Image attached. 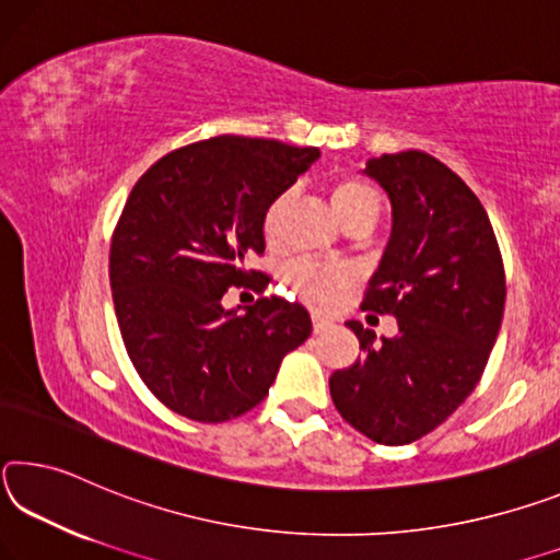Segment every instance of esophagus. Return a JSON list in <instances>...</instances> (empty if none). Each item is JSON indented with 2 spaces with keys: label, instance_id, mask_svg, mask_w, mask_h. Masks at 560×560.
Returning <instances> with one entry per match:
<instances>
[{
  "label": "esophagus",
  "instance_id": "obj_1",
  "mask_svg": "<svg viewBox=\"0 0 560 560\" xmlns=\"http://www.w3.org/2000/svg\"><path fill=\"white\" fill-rule=\"evenodd\" d=\"M332 325V319H329L327 315H323V313H313V329L315 332H325V329Z\"/></svg>",
  "mask_w": 560,
  "mask_h": 560
}]
</instances>
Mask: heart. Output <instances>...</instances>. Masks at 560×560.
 <instances>
[{
  "label": "heart",
  "instance_id": "obj_1",
  "mask_svg": "<svg viewBox=\"0 0 560 560\" xmlns=\"http://www.w3.org/2000/svg\"><path fill=\"white\" fill-rule=\"evenodd\" d=\"M290 196L280 194L262 213V233L268 243H275L280 235V218L285 210ZM329 206L335 215L345 225L352 223H372L380 218V196L370 183L362 178L345 176L332 183L329 188ZM357 278V272L350 262L340 260H319V258H298L285 268V280L295 295L313 302V305H332L340 298L345 288H350Z\"/></svg>",
  "mask_w": 560,
  "mask_h": 560
}]
</instances>
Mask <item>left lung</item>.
<instances>
[{
  "mask_svg": "<svg viewBox=\"0 0 560 560\" xmlns=\"http://www.w3.org/2000/svg\"><path fill=\"white\" fill-rule=\"evenodd\" d=\"M364 173L392 200V237L362 310L397 317V337L350 319L362 357L329 377L337 411L372 442L401 446L446 421L479 384L497 342L506 275L491 220L456 173L421 151L384 153Z\"/></svg>",
  "mask_w": 560,
  "mask_h": 560,
  "instance_id": "obj_1",
  "label": "left lung"
}]
</instances>
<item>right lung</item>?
<instances>
[{
  "mask_svg": "<svg viewBox=\"0 0 560 560\" xmlns=\"http://www.w3.org/2000/svg\"><path fill=\"white\" fill-rule=\"evenodd\" d=\"M317 149L215 136L163 155L118 218L108 255L126 352L171 411L218 424L258 407L282 357L313 332L307 310L258 298L243 315L228 288L262 292V213L317 161Z\"/></svg>",
  "mask_w": 560,
  "mask_h": 560,
  "instance_id": "right-lung-1",
  "label": "right lung"
}]
</instances>
